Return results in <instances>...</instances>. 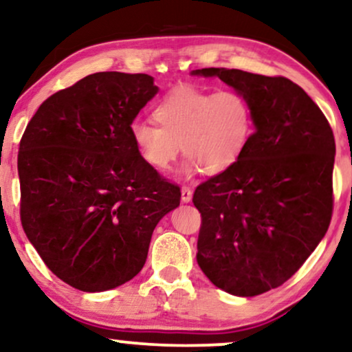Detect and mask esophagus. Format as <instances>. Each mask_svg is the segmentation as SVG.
I'll list each match as a JSON object with an SVG mask.
<instances>
[{
    "label": "esophagus",
    "mask_w": 352,
    "mask_h": 352,
    "mask_svg": "<svg viewBox=\"0 0 352 352\" xmlns=\"http://www.w3.org/2000/svg\"><path fill=\"white\" fill-rule=\"evenodd\" d=\"M181 200L184 204H189L190 200H192V190H190L189 187H182L181 189Z\"/></svg>",
    "instance_id": "esophagus-1"
}]
</instances>
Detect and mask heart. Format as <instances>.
<instances>
[{
    "instance_id": "heart-1",
    "label": "heart",
    "mask_w": 352,
    "mask_h": 352,
    "mask_svg": "<svg viewBox=\"0 0 352 352\" xmlns=\"http://www.w3.org/2000/svg\"><path fill=\"white\" fill-rule=\"evenodd\" d=\"M153 118L158 126L132 122L131 139L145 165L158 173L171 170L182 147L184 175H221L239 162L254 132L252 107L236 90L176 87L160 100Z\"/></svg>"
}]
</instances>
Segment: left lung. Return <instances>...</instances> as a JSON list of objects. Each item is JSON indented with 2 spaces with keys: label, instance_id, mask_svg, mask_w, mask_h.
<instances>
[{
  "label": "left lung",
  "instance_id": "1",
  "mask_svg": "<svg viewBox=\"0 0 352 352\" xmlns=\"http://www.w3.org/2000/svg\"><path fill=\"white\" fill-rule=\"evenodd\" d=\"M190 74L220 77L252 107L244 155L192 199L202 215L200 270L226 293L252 298L289 280L325 236L335 137L320 108L286 77L226 67Z\"/></svg>",
  "mask_w": 352,
  "mask_h": 352
}]
</instances>
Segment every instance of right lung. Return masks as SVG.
<instances>
[{"label":"right lung","instance_id":"1","mask_svg":"<svg viewBox=\"0 0 352 352\" xmlns=\"http://www.w3.org/2000/svg\"><path fill=\"white\" fill-rule=\"evenodd\" d=\"M158 92L153 77L97 72L36 109L19 145L21 221L47 267L102 293L132 280L179 187L139 157L131 124Z\"/></svg>","mask_w":352,"mask_h":352}]
</instances>
